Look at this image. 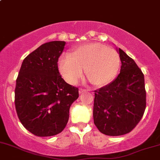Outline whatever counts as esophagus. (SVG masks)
<instances>
[{
    "instance_id": "1",
    "label": "esophagus",
    "mask_w": 160,
    "mask_h": 160,
    "mask_svg": "<svg viewBox=\"0 0 160 160\" xmlns=\"http://www.w3.org/2000/svg\"><path fill=\"white\" fill-rule=\"evenodd\" d=\"M87 89H83V88H80V89H79V92L80 93H82V92H87Z\"/></svg>"
}]
</instances>
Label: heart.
<instances>
[{
    "label": "heart",
    "instance_id": "obj_1",
    "mask_svg": "<svg viewBox=\"0 0 160 160\" xmlns=\"http://www.w3.org/2000/svg\"><path fill=\"white\" fill-rule=\"evenodd\" d=\"M121 58L115 50L100 43L80 45L59 59L58 68L64 78L70 83H76L85 69L87 78L92 85H106L115 77Z\"/></svg>",
    "mask_w": 160,
    "mask_h": 160
}]
</instances>
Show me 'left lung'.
<instances>
[{"label":"left lung","instance_id":"8db88e82","mask_svg":"<svg viewBox=\"0 0 160 160\" xmlns=\"http://www.w3.org/2000/svg\"><path fill=\"white\" fill-rule=\"evenodd\" d=\"M122 66L114 81L95 90L93 120L99 131L108 136L130 133L146 108L144 76L135 61L118 48Z\"/></svg>","mask_w":160,"mask_h":160}]
</instances>
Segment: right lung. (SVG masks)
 <instances>
[{
	"mask_svg": "<svg viewBox=\"0 0 160 160\" xmlns=\"http://www.w3.org/2000/svg\"><path fill=\"white\" fill-rule=\"evenodd\" d=\"M66 42L45 43L25 58L15 88V107L24 128L38 137L61 133L68 124L79 89L67 83L58 61Z\"/></svg>",
	"mask_w": 160,
	"mask_h": 160,
	"instance_id": "obj_1",
	"label": "right lung"
}]
</instances>
